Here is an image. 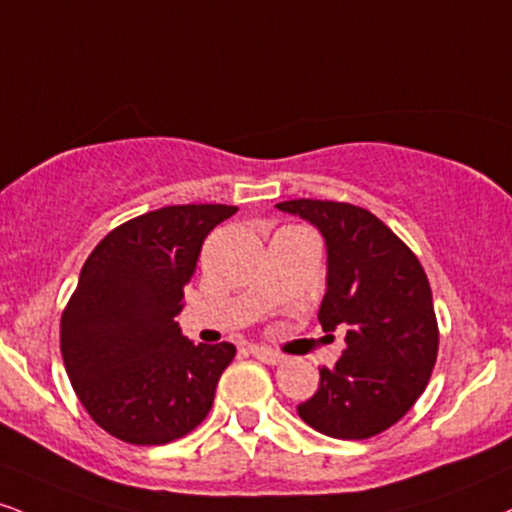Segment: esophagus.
Returning <instances> with one entry per match:
<instances>
[{"label": "esophagus", "instance_id": "34e87169", "mask_svg": "<svg viewBox=\"0 0 512 512\" xmlns=\"http://www.w3.org/2000/svg\"><path fill=\"white\" fill-rule=\"evenodd\" d=\"M250 353L257 357V360L267 362V365H279V362H283V355L276 353V350L267 348V346H250Z\"/></svg>", "mask_w": 512, "mask_h": 512}]
</instances>
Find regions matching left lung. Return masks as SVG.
Segmentation results:
<instances>
[{
    "mask_svg": "<svg viewBox=\"0 0 512 512\" xmlns=\"http://www.w3.org/2000/svg\"><path fill=\"white\" fill-rule=\"evenodd\" d=\"M276 209L310 221L326 245L324 331H346L334 367L298 405L312 429L369 439L396 424L427 389L439 350L432 288L420 260L384 221L348 202L288 200Z\"/></svg>",
    "mask_w": 512,
    "mask_h": 512,
    "instance_id": "obj_1",
    "label": "left lung"
}]
</instances>
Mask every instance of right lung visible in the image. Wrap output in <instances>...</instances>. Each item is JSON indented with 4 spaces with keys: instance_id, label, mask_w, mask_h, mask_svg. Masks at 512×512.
Masks as SVG:
<instances>
[{
    "instance_id": "right-lung-1",
    "label": "right lung",
    "mask_w": 512,
    "mask_h": 512,
    "mask_svg": "<svg viewBox=\"0 0 512 512\" xmlns=\"http://www.w3.org/2000/svg\"><path fill=\"white\" fill-rule=\"evenodd\" d=\"M231 205H174L100 240L61 315L73 391L104 432L135 446L181 439L207 417L231 343H193L176 315L207 233Z\"/></svg>"
}]
</instances>
